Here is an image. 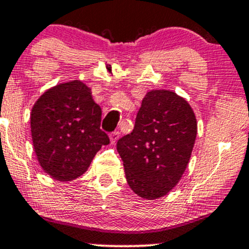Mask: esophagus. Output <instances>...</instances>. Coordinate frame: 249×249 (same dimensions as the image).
<instances>
[{
    "label": "esophagus",
    "mask_w": 249,
    "mask_h": 249,
    "mask_svg": "<svg viewBox=\"0 0 249 249\" xmlns=\"http://www.w3.org/2000/svg\"><path fill=\"white\" fill-rule=\"evenodd\" d=\"M119 138V131H113V132L110 135V139H111V144H116L117 141Z\"/></svg>",
    "instance_id": "obj_1"
}]
</instances>
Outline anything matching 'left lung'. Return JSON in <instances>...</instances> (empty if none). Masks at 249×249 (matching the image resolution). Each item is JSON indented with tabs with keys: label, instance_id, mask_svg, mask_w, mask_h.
<instances>
[{
	"label": "left lung",
	"instance_id": "8db88e82",
	"mask_svg": "<svg viewBox=\"0 0 249 249\" xmlns=\"http://www.w3.org/2000/svg\"><path fill=\"white\" fill-rule=\"evenodd\" d=\"M196 132L187 100L165 89L147 92L132 132L117 142L131 189L146 200L166 195L189 163Z\"/></svg>",
	"mask_w": 249,
	"mask_h": 249
}]
</instances>
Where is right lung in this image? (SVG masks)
Instances as JSON below:
<instances>
[{
    "label": "right lung",
    "instance_id": "right-lung-1",
    "mask_svg": "<svg viewBox=\"0 0 249 249\" xmlns=\"http://www.w3.org/2000/svg\"><path fill=\"white\" fill-rule=\"evenodd\" d=\"M100 122L102 108L81 81L45 92L31 114L33 144L43 170L64 182L81 176L102 146L110 143Z\"/></svg>",
    "mask_w": 249,
    "mask_h": 249
}]
</instances>
